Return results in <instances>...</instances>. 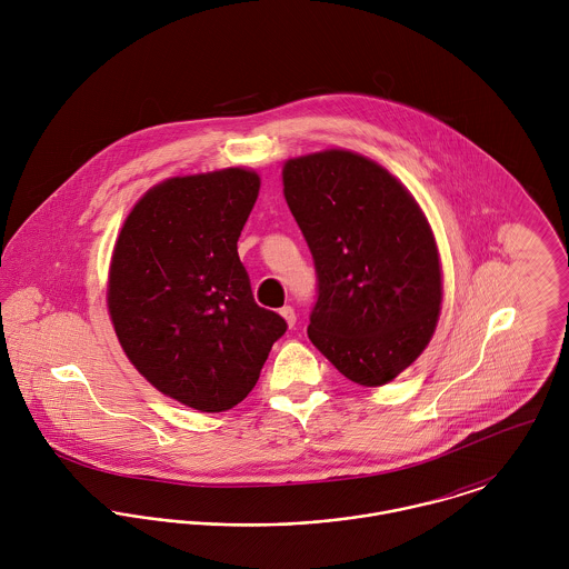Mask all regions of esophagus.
<instances>
[{"mask_svg": "<svg viewBox=\"0 0 569 569\" xmlns=\"http://www.w3.org/2000/svg\"><path fill=\"white\" fill-rule=\"evenodd\" d=\"M280 316L284 318V322L291 326V328L296 326V320H298V318H296V311H293V307H289V305H287V307H282V309H280Z\"/></svg>", "mask_w": 569, "mask_h": 569, "instance_id": "esophagus-1", "label": "esophagus"}]
</instances>
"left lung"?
Here are the masks:
<instances>
[{
    "label": "left lung",
    "instance_id": "left-lung-1",
    "mask_svg": "<svg viewBox=\"0 0 569 569\" xmlns=\"http://www.w3.org/2000/svg\"><path fill=\"white\" fill-rule=\"evenodd\" d=\"M282 183L318 273L309 339L346 379L390 383L440 316V258L422 210L383 166L343 149L289 160Z\"/></svg>",
    "mask_w": 569,
    "mask_h": 569
}]
</instances>
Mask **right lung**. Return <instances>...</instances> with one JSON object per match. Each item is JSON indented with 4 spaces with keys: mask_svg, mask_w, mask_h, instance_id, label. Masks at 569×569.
Listing matches in <instances>:
<instances>
[{
    "mask_svg": "<svg viewBox=\"0 0 569 569\" xmlns=\"http://www.w3.org/2000/svg\"><path fill=\"white\" fill-rule=\"evenodd\" d=\"M258 190L247 168L166 179L133 206L111 256L107 305L129 361L208 413L243 401L287 330L253 302L237 249Z\"/></svg>",
    "mask_w": 569,
    "mask_h": 569,
    "instance_id": "1",
    "label": "right lung"
}]
</instances>
